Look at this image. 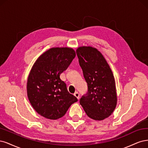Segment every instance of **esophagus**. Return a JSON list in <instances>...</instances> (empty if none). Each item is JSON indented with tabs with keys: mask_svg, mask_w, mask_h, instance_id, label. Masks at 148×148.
Instances as JSON below:
<instances>
[{
	"mask_svg": "<svg viewBox=\"0 0 148 148\" xmlns=\"http://www.w3.org/2000/svg\"><path fill=\"white\" fill-rule=\"evenodd\" d=\"M74 96L77 98L78 99L80 98V95H79V93L77 92H75V93L74 94Z\"/></svg>",
	"mask_w": 148,
	"mask_h": 148,
	"instance_id": "esophagus-1",
	"label": "esophagus"
}]
</instances>
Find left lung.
<instances>
[{
	"label": "left lung",
	"mask_w": 148,
	"mask_h": 148,
	"mask_svg": "<svg viewBox=\"0 0 148 148\" xmlns=\"http://www.w3.org/2000/svg\"><path fill=\"white\" fill-rule=\"evenodd\" d=\"M79 64L88 85L87 93L80 99L87 115L102 121L111 116L117 105V93L114 75L101 52L90 46L76 50Z\"/></svg>",
	"instance_id": "8db88e82"
}]
</instances>
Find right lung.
I'll return each instance as SVG.
<instances>
[{
	"label": "right lung",
	"mask_w": 148,
	"mask_h": 148,
	"mask_svg": "<svg viewBox=\"0 0 148 148\" xmlns=\"http://www.w3.org/2000/svg\"><path fill=\"white\" fill-rule=\"evenodd\" d=\"M75 56L72 48L53 47L42 53L33 64L27 77V94L33 108L42 117L58 119L77 101L60 77Z\"/></svg>",
	"instance_id": "right-lung-1"
}]
</instances>
